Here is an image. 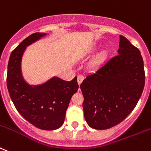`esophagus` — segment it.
Listing matches in <instances>:
<instances>
[{"instance_id":"34e87169","label":"esophagus","mask_w":151,"mask_h":151,"mask_svg":"<svg viewBox=\"0 0 151 151\" xmlns=\"http://www.w3.org/2000/svg\"><path fill=\"white\" fill-rule=\"evenodd\" d=\"M83 79H84L83 76H82V75L78 76V84H79V85L82 83V81H83Z\"/></svg>"}]
</instances>
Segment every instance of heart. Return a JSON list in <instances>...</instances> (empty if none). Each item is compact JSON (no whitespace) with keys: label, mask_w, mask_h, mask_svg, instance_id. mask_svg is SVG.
Segmentation results:
<instances>
[{"label":"heart","mask_w":151,"mask_h":151,"mask_svg":"<svg viewBox=\"0 0 151 151\" xmlns=\"http://www.w3.org/2000/svg\"><path fill=\"white\" fill-rule=\"evenodd\" d=\"M104 58V54H99V55H97V56L93 59V61H92V65H93V67L98 66L101 64V62L103 61Z\"/></svg>","instance_id":"obj_1"}]
</instances>
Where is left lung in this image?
<instances>
[{
  "mask_svg": "<svg viewBox=\"0 0 151 151\" xmlns=\"http://www.w3.org/2000/svg\"><path fill=\"white\" fill-rule=\"evenodd\" d=\"M117 53L80 86L84 118L96 130L109 129L124 121L144 90L145 73L140 50L121 35Z\"/></svg>",
  "mask_w": 151,
  "mask_h": 151,
  "instance_id": "8db88e82",
  "label": "left lung"
}]
</instances>
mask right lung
Returning a JSON list of instances; mask_svg holds the SVG:
<instances>
[{
  "instance_id": "add662e5",
  "label": "right lung",
  "mask_w": 151,
  "mask_h": 151,
  "mask_svg": "<svg viewBox=\"0 0 151 151\" xmlns=\"http://www.w3.org/2000/svg\"><path fill=\"white\" fill-rule=\"evenodd\" d=\"M35 33L23 40L9 58L7 86L9 94L19 114L41 130H53L63 125L71 97L78 91L77 77L66 81L54 77L41 85L31 86L21 73V59L26 47L45 36Z\"/></svg>"
}]
</instances>
